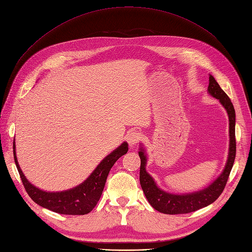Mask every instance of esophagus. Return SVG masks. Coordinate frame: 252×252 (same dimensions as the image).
I'll list each match as a JSON object with an SVG mask.
<instances>
[{"mask_svg": "<svg viewBox=\"0 0 252 252\" xmlns=\"http://www.w3.org/2000/svg\"><path fill=\"white\" fill-rule=\"evenodd\" d=\"M141 139H142V134L140 132H138V131H132V132H130V133L127 135L128 144L130 145L131 147L135 146V145L141 141Z\"/></svg>", "mask_w": 252, "mask_h": 252, "instance_id": "34e87169", "label": "esophagus"}]
</instances>
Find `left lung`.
Instances as JSON below:
<instances>
[{
  "label": "left lung",
  "instance_id": "8db88e82",
  "mask_svg": "<svg viewBox=\"0 0 252 252\" xmlns=\"http://www.w3.org/2000/svg\"><path fill=\"white\" fill-rule=\"evenodd\" d=\"M208 93L218 98L224 106L229 118V154L228 159L223 172L220 177L210 184L207 188H204L200 191L186 193V194H173L166 192L159 189L155 180L150 177V174L146 171L147 158L145 155V150L141 147L139 156L141 158V168H140V183L145 196L148 200L149 204L156 210L166 213V215H182V213H189L195 210H199L206 206L215 202L218 197L222 194L226 186V183L229 178L230 171L235 158L236 143H235V111L233 105L224 90L220 87L216 79L209 75V86Z\"/></svg>",
  "mask_w": 252,
  "mask_h": 252
}]
</instances>
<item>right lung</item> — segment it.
Instances as JSON below:
<instances>
[{
	"label": "right lung",
	"mask_w": 252,
	"mask_h": 252,
	"mask_svg": "<svg viewBox=\"0 0 252 252\" xmlns=\"http://www.w3.org/2000/svg\"><path fill=\"white\" fill-rule=\"evenodd\" d=\"M127 151L128 144L124 142L120 147L113 150L110 155L106 157L97 165L94 172L79 186L61 192H47L33 186L32 183L28 182L25 175L23 174L17 159L16 145H14L13 141L14 162H16L22 183L28 195L37 205L53 212L61 213V215L83 216L87 215V213L93 210L102 195L105 183L106 180H107L111 167L122 156L126 155Z\"/></svg>",
	"instance_id": "obj_1"
}]
</instances>
